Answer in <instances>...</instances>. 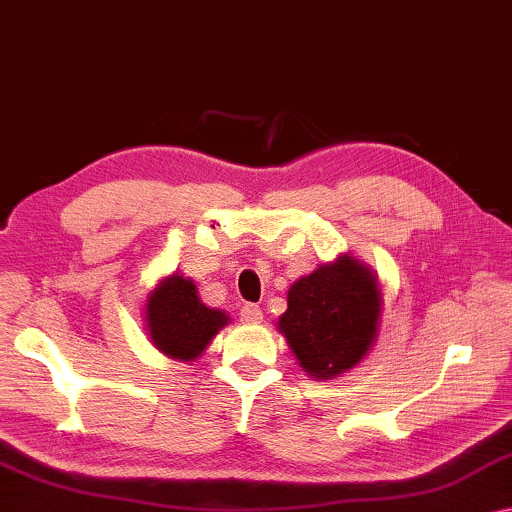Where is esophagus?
<instances>
[{
	"instance_id": "34e87169",
	"label": "esophagus",
	"mask_w": 512,
	"mask_h": 512,
	"mask_svg": "<svg viewBox=\"0 0 512 512\" xmlns=\"http://www.w3.org/2000/svg\"><path fill=\"white\" fill-rule=\"evenodd\" d=\"M240 320L242 322H249V325H254V322H261L263 320V311L258 304H245L240 309Z\"/></svg>"
}]
</instances>
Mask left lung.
I'll use <instances>...</instances> for the list:
<instances>
[{"mask_svg": "<svg viewBox=\"0 0 512 512\" xmlns=\"http://www.w3.org/2000/svg\"><path fill=\"white\" fill-rule=\"evenodd\" d=\"M377 320L380 293L373 272L341 256L290 286L279 329L306 373L334 377L366 355Z\"/></svg>", "mask_w": 512, "mask_h": 512, "instance_id": "obj_1", "label": "left lung"}]
</instances>
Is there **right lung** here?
Here are the masks:
<instances>
[{"label": "right lung", "instance_id": "add662e5", "mask_svg": "<svg viewBox=\"0 0 512 512\" xmlns=\"http://www.w3.org/2000/svg\"><path fill=\"white\" fill-rule=\"evenodd\" d=\"M146 322L157 350L174 359L190 361L206 350L212 336L229 318L226 313L201 304L194 283L174 274L148 297Z\"/></svg>", "mask_w": 512, "mask_h": 512}]
</instances>
